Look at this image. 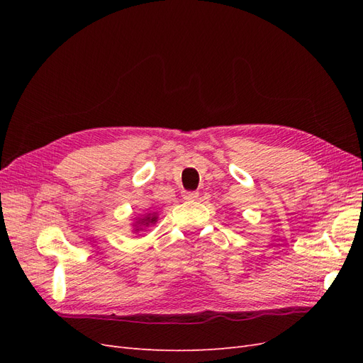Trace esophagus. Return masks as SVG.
Here are the masks:
<instances>
[{
  "label": "esophagus",
  "mask_w": 363,
  "mask_h": 363,
  "mask_svg": "<svg viewBox=\"0 0 363 363\" xmlns=\"http://www.w3.org/2000/svg\"><path fill=\"white\" fill-rule=\"evenodd\" d=\"M183 199L184 200H188V201H194V200H196L199 199V192H195V191H186V192H183Z\"/></svg>",
  "instance_id": "esophagus-1"
}]
</instances>
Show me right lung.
<instances>
[{
  "mask_svg": "<svg viewBox=\"0 0 363 363\" xmlns=\"http://www.w3.org/2000/svg\"><path fill=\"white\" fill-rule=\"evenodd\" d=\"M157 212H152V213H145V215H140L135 219L133 223V233H139V232H144L145 228H148L150 225H155L157 223Z\"/></svg>",
  "mask_w": 363,
  "mask_h": 363,
  "instance_id": "1",
  "label": "right lung"
}]
</instances>
